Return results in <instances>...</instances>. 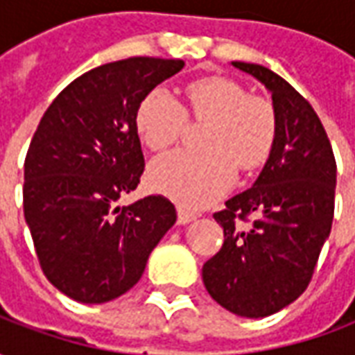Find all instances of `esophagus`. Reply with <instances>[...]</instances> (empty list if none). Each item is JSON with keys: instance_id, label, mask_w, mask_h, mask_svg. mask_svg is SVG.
Listing matches in <instances>:
<instances>
[{"instance_id": "obj_1", "label": "esophagus", "mask_w": 355, "mask_h": 355, "mask_svg": "<svg viewBox=\"0 0 355 355\" xmlns=\"http://www.w3.org/2000/svg\"><path fill=\"white\" fill-rule=\"evenodd\" d=\"M177 215H178V224H190L192 220H196V218H198V215H196V213H190V211H186L184 207H178Z\"/></svg>"}]
</instances>
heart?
<instances>
[{"instance_id":"heart-1","label":"heart","mask_w":355,"mask_h":355,"mask_svg":"<svg viewBox=\"0 0 355 355\" xmlns=\"http://www.w3.org/2000/svg\"><path fill=\"white\" fill-rule=\"evenodd\" d=\"M188 114L209 119L201 135L203 152L177 150L148 167V184L182 207H207L230 190L238 165L253 171L266 162L277 135L274 104L253 96L238 81L213 76L186 89ZM186 110L165 89H152L140 101L135 125L150 150L173 146L182 135Z\"/></svg>"}]
</instances>
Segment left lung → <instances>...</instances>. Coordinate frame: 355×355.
Masks as SVG:
<instances>
[{
    "instance_id": "1",
    "label": "left lung",
    "mask_w": 355,
    "mask_h": 355,
    "mask_svg": "<svg viewBox=\"0 0 355 355\" xmlns=\"http://www.w3.org/2000/svg\"><path fill=\"white\" fill-rule=\"evenodd\" d=\"M232 66L272 93L277 135L254 184L213 215L224 243L201 274L209 295L228 312L266 318L295 302L312 279L333 224L336 163L327 132L302 94L264 66Z\"/></svg>"
}]
</instances>
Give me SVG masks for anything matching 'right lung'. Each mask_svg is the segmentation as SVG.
<instances>
[{
	"label": "right lung",
	"mask_w": 355,
	"mask_h": 355,
	"mask_svg": "<svg viewBox=\"0 0 355 355\" xmlns=\"http://www.w3.org/2000/svg\"><path fill=\"white\" fill-rule=\"evenodd\" d=\"M182 60L132 57L89 70L51 102L24 162V218L43 274L83 304L121 297L177 223L175 205L148 196L117 205L144 171L135 116Z\"/></svg>",
	"instance_id": "1"
}]
</instances>
